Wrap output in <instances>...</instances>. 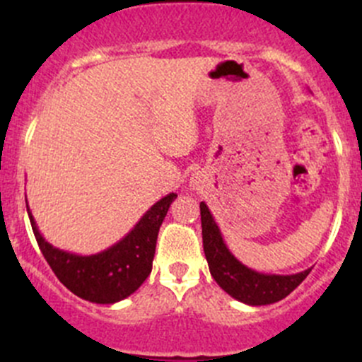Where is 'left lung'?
I'll use <instances>...</instances> for the list:
<instances>
[{
	"mask_svg": "<svg viewBox=\"0 0 362 362\" xmlns=\"http://www.w3.org/2000/svg\"><path fill=\"white\" fill-rule=\"evenodd\" d=\"M202 208L203 249L211 276L231 298L250 306L272 305L289 296L308 276L310 268L294 275L259 273L240 262L226 245L222 233L206 203Z\"/></svg>",
	"mask_w": 362,
	"mask_h": 362,
	"instance_id": "obj_1",
	"label": "left lung"
}]
</instances>
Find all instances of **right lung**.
Segmentation results:
<instances>
[{"label": "right lung", "mask_w": 362, "mask_h": 362, "mask_svg": "<svg viewBox=\"0 0 362 362\" xmlns=\"http://www.w3.org/2000/svg\"><path fill=\"white\" fill-rule=\"evenodd\" d=\"M175 198V192L164 196L145 211L122 240L90 255L54 247L38 231L29 206L28 215L40 250L59 282L86 301L113 305L133 294L151 275L159 228Z\"/></svg>", "instance_id": "add662e5"}]
</instances>
